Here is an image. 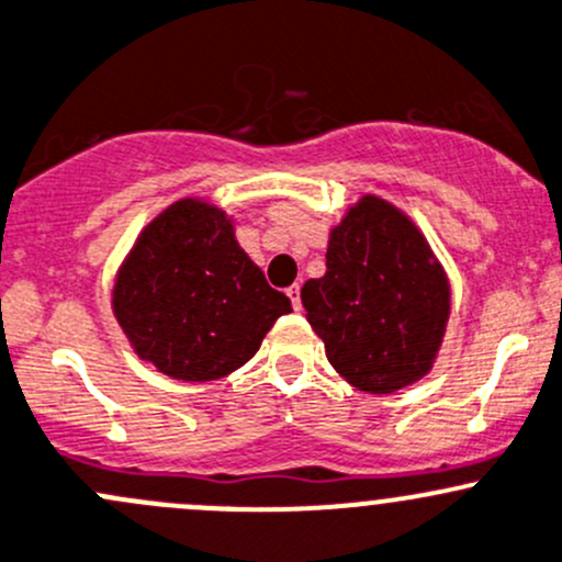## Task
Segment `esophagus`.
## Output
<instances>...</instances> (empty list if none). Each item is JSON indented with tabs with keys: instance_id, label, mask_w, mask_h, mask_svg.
Returning <instances> with one entry per match:
<instances>
[{
	"instance_id": "obj_1",
	"label": "esophagus",
	"mask_w": 562,
	"mask_h": 562,
	"mask_svg": "<svg viewBox=\"0 0 562 562\" xmlns=\"http://www.w3.org/2000/svg\"><path fill=\"white\" fill-rule=\"evenodd\" d=\"M286 294H289V300H292V308L294 311L303 308V305H300V283H292V286L286 289Z\"/></svg>"
}]
</instances>
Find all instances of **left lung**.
Segmentation results:
<instances>
[{"instance_id":"1","label":"left lung","mask_w":562,"mask_h":562,"mask_svg":"<svg viewBox=\"0 0 562 562\" xmlns=\"http://www.w3.org/2000/svg\"><path fill=\"white\" fill-rule=\"evenodd\" d=\"M329 366L351 386L390 395L427 373L449 319V281L419 229L362 196L329 233L327 273L300 289Z\"/></svg>"}]
</instances>
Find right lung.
<instances>
[{"instance_id": "obj_1", "label": "right lung", "mask_w": 562, "mask_h": 562, "mask_svg": "<svg viewBox=\"0 0 562 562\" xmlns=\"http://www.w3.org/2000/svg\"><path fill=\"white\" fill-rule=\"evenodd\" d=\"M113 311L161 373L213 381L246 366L292 303L246 257L218 207L181 200L137 238L115 279Z\"/></svg>"}]
</instances>
